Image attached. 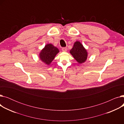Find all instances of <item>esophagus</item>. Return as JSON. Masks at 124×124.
<instances>
[{
    "instance_id": "esophagus-1",
    "label": "esophagus",
    "mask_w": 124,
    "mask_h": 124,
    "mask_svg": "<svg viewBox=\"0 0 124 124\" xmlns=\"http://www.w3.org/2000/svg\"><path fill=\"white\" fill-rule=\"evenodd\" d=\"M67 50V48L66 47H63L62 48V51L63 52H66Z\"/></svg>"
}]
</instances>
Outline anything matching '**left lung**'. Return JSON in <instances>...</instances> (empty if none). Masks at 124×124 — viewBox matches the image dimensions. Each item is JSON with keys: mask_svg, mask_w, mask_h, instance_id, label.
Masks as SVG:
<instances>
[{"mask_svg": "<svg viewBox=\"0 0 124 124\" xmlns=\"http://www.w3.org/2000/svg\"><path fill=\"white\" fill-rule=\"evenodd\" d=\"M70 53L79 64L84 63L87 59V52L79 41L74 43L73 48L70 51Z\"/></svg>", "mask_w": 124, "mask_h": 124, "instance_id": "1", "label": "left lung"}]
</instances>
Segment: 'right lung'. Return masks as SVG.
I'll return each mask as SVG.
<instances>
[{"label":"right lung","mask_w":124,"mask_h":124,"mask_svg":"<svg viewBox=\"0 0 124 124\" xmlns=\"http://www.w3.org/2000/svg\"><path fill=\"white\" fill-rule=\"evenodd\" d=\"M59 50L51 44H48L41 50L39 57L41 60L47 65H50L54 60Z\"/></svg>","instance_id":"obj_1"}]
</instances>
